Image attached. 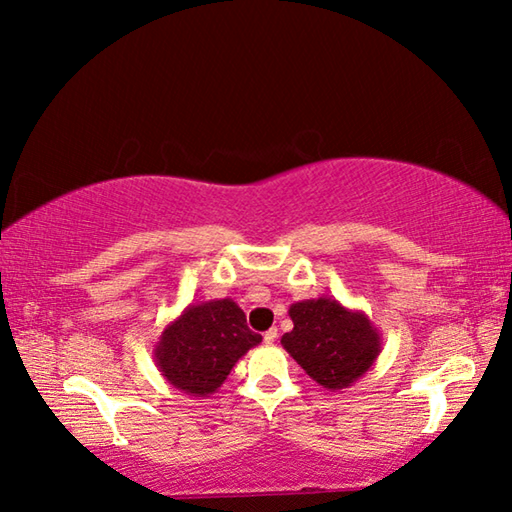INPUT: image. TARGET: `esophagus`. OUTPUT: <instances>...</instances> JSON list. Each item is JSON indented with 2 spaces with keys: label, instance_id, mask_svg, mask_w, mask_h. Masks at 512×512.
<instances>
[{
  "label": "esophagus",
  "instance_id": "esophagus-1",
  "mask_svg": "<svg viewBox=\"0 0 512 512\" xmlns=\"http://www.w3.org/2000/svg\"><path fill=\"white\" fill-rule=\"evenodd\" d=\"M275 339H277V329L275 327H271L268 332H264V343L271 345V343H275Z\"/></svg>",
  "mask_w": 512,
  "mask_h": 512
}]
</instances>
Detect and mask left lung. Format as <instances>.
<instances>
[{
    "instance_id": "1",
    "label": "left lung",
    "mask_w": 512,
    "mask_h": 512,
    "mask_svg": "<svg viewBox=\"0 0 512 512\" xmlns=\"http://www.w3.org/2000/svg\"><path fill=\"white\" fill-rule=\"evenodd\" d=\"M293 329L282 348L327 391H343L372 368L381 352V334L359 309L334 298L300 300L289 307Z\"/></svg>"
}]
</instances>
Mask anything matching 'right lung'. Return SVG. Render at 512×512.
<instances>
[{"label":"right lung","instance_id":"obj_1","mask_svg":"<svg viewBox=\"0 0 512 512\" xmlns=\"http://www.w3.org/2000/svg\"><path fill=\"white\" fill-rule=\"evenodd\" d=\"M257 343L262 336L250 332L235 300H207L189 305L162 329L153 357L160 375L180 393L210 397Z\"/></svg>","mask_w":512,"mask_h":512}]
</instances>
